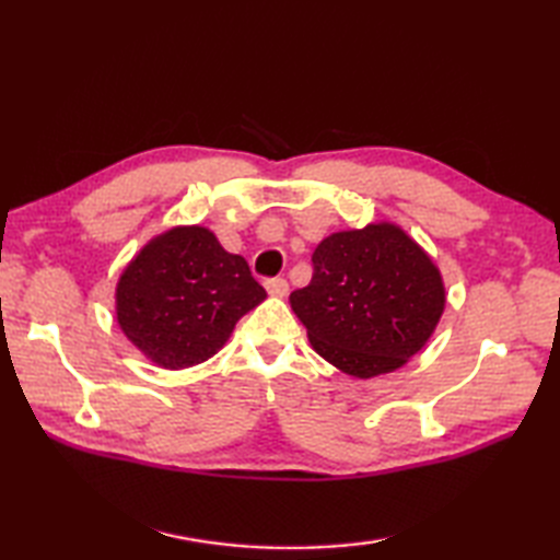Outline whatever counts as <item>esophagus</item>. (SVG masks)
Instances as JSON below:
<instances>
[{"instance_id":"34e87169","label":"esophagus","mask_w":560,"mask_h":560,"mask_svg":"<svg viewBox=\"0 0 560 560\" xmlns=\"http://www.w3.org/2000/svg\"><path fill=\"white\" fill-rule=\"evenodd\" d=\"M265 287H267L269 295H273V299H283V295H289L287 279H269Z\"/></svg>"}]
</instances>
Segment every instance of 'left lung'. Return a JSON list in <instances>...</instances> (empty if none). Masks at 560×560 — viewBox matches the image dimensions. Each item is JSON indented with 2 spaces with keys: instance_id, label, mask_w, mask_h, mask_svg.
Instances as JSON below:
<instances>
[{
  "instance_id": "1",
  "label": "left lung",
  "mask_w": 560,
  "mask_h": 560,
  "mask_svg": "<svg viewBox=\"0 0 560 560\" xmlns=\"http://www.w3.org/2000/svg\"><path fill=\"white\" fill-rule=\"evenodd\" d=\"M289 301L313 349L368 380L425 347L445 311V283L431 255L383 221L327 235L313 253L311 283Z\"/></svg>"
}]
</instances>
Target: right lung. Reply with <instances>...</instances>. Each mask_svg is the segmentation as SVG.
<instances>
[{
  "label": "right lung",
  "instance_id": "right-lung-1",
  "mask_svg": "<svg viewBox=\"0 0 560 560\" xmlns=\"http://www.w3.org/2000/svg\"><path fill=\"white\" fill-rule=\"evenodd\" d=\"M265 299L245 257L225 253L205 225H175L125 267L115 315L147 359L180 371L223 349L237 319Z\"/></svg>",
  "mask_w": 560,
  "mask_h": 560
}]
</instances>
